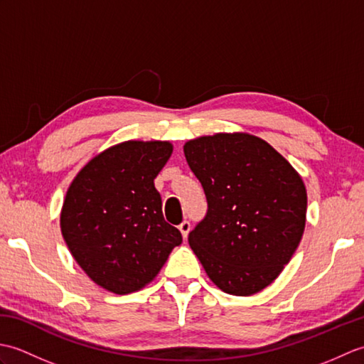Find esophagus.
Returning a JSON list of instances; mask_svg holds the SVG:
<instances>
[{
	"instance_id": "esophagus-1",
	"label": "esophagus",
	"mask_w": 364,
	"mask_h": 364,
	"mask_svg": "<svg viewBox=\"0 0 364 364\" xmlns=\"http://www.w3.org/2000/svg\"><path fill=\"white\" fill-rule=\"evenodd\" d=\"M178 228H180L183 237L186 239L188 235H189V231H191V222H189V220H183V222L180 223V227H178Z\"/></svg>"
}]
</instances>
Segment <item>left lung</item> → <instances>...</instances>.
Masks as SVG:
<instances>
[{
	"mask_svg": "<svg viewBox=\"0 0 364 364\" xmlns=\"http://www.w3.org/2000/svg\"><path fill=\"white\" fill-rule=\"evenodd\" d=\"M184 156L208 211L189 245L223 292L252 296L280 275L305 230L301 178L266 141L244 133L189 141Z\"/></svg>",
	"mask_w": 364,
	"mask_h": 364,
	"instance_id": "left-lung-1",
	"label": "left lung"
}]
</instances>
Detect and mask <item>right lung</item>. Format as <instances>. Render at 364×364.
<instances>
[{
  "label": "right lung",
  "instance_id": "obj_1",
  "mask_svg": "<svg viewBox=\"0 0 364 364\" xmlns=\"http://www.w3.org/2000/svg\"><path fill=\"white\" fill-rule=\"evenodd\" d=\"M170 154L168 142H122L89 161L67 191L60 230L68 250L114 294L144 288L183 242L153 183Z\"/></svg>",
  "mask_w": 364,
  "mask_h": 364
}]
</instances>
